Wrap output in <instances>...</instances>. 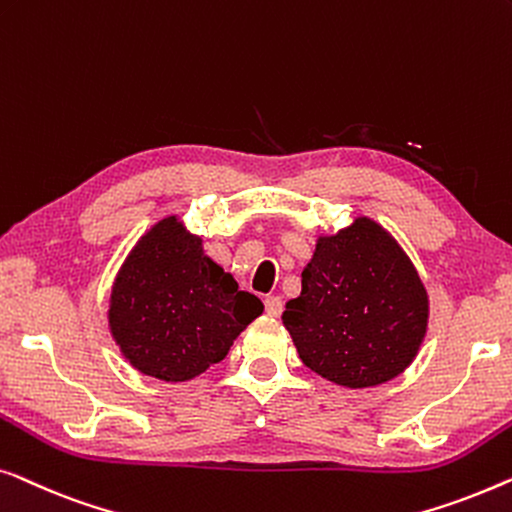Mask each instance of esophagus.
<instances>
[{"label": "esophagus", "instance_id": "esophagus-1", "mask_svg": "<svg viewBox=\"0 0 512 512\" xmlns=\"http://www.w3.org/2000/svg\"><path fill=\"white\" fill-rule=\"evenodd\" d=\"M264 308H266V313L271 315V318H278V315L283 313V301H280V297H266Z\"/></svg>", "mask_w": 512, "mask_h": 512}]
</instances>
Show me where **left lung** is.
I'll use <instances>...</instances> for the list:
<instances>
[{
	"mask_svg": "<svg viewBox=\"0 0 512 512\" xmlns=\"http://www.w3.org/2000/svg\"><path fill=\"white\" fill-rule=\"evenodd\" d=\"M429 325V294L392 232L357 215L315 236L299 297L285 304L301 362L329 383L366 390L415 362Z\"/></svg>",
	"mask_w": 512,
	"mask_h": 512,
	"instance_id": "1",
	"label": "left lung"
}]
</instances>
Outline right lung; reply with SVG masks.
I'll use <instances>...</instances> for the list:
<instances>
[{
  "label": "right lung",
  "mask_w": 512,
  "mask_h": 512,
  "mask_svg": "<svg viewBox=\"0 0 512 512\" xmlns=\"http://www.w3.org/2000/svg\"><path fill=\"white\" fill-rule=\"evenodd\" d=\"M264 313L255 294L204 253L181 215L157 220L115 273L109 331L143 376L187 383L222 362L234 338Z\"/></svg>",
  "instance_id": "obj_1"
}]
</instances>
